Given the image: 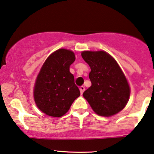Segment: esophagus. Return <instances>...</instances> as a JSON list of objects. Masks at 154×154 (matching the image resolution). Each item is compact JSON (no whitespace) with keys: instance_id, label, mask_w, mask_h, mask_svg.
Segmentation results:
<instances>
[{"instance_id":"obj_1","label":"esophagus","mask_w":154,"mask_h":154,"mask_svg":"<svg viewBox=\"0 0 154 154\" xmlns=\"http://www.w3.org/2000/svg\"><path fill=\"white\" fill-rule=\"evenodd\" d=\"M79 89H80V91H81V94L82 95L83 94V93L84 92V91H85V87L84 86H81L80 88H79Z\"/></svg>"}]
</instances>
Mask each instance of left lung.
<instances>
[{"instance_id": "8db88e82", "label": "left lung", "mask_w": 154, "mask_h": 154, "mask_svg": "<svg viewBox=\"0 0 154 154\" xmlns=\"http://www.w3.org/2000/svg\"><path fill=\"white\" fill-rule=\"evenodd\" d=\"M83 60L91 67V86L83 96L98 115L111 116L126 105L130 88L116 61L104 51H83Z\"/></svg>"}]
</instances>
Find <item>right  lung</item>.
Segmentation results:
<instances>
[{
  "label": "right lung",
  "instance_id": "add662e5",
  "mask_svg": "<svg viewBox=\"0 0 154 154\" xmlns=\"http://www.w3.org/2000/svg\"><path fill=\"white\" fill-rule=\"evenodd\" d=\"M75 59L71 51L59 49L47 58L34 88V99L38 108L46 115L60 117L69 110L80 91L69 71Z\"/></svg>",
  "mask_w": 154,
  "mask_h": 154
}]
</instances>
